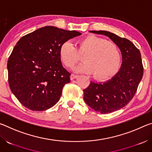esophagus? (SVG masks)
Masks as SVG:
<instances>
[{"mask_svg":"<svg viewBox=\"0 0 152 152\" xmlns=\"http://www.w3.org/2000/svg\"><path fill=\"white\" fill-rule=\"evenodd\" d=\"M77 76H77V75H75V74H71V76H70V80H74V78H76Z\"/></svg>","mask_w":152,"mask_h":152,"instance_id":"esophagus-1","label":"esophagus"}]
</instances>
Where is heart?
<instances>
[{
	"instance_id": "b5f03b06",
	"label": "heart",
	"mask_w": 152,
	"mask_h": 152,
	"mask_svg": "<svg viewBox=\"0 0 152 152\" xmlns=\"http://www.w3.org/2000/svg\"><path fill=\"white\" fill-rule=\"evenodd\" d=\"M80 55H84V62L76 67L74 71L94 73L99 79L107 78L116 72L121 59L116 44L94 35L79 40L77 48L69 41L61 44L60 57L67 68H72L80 60Z\"/></svg>"
}]
</instances>
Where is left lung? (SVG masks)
<instances>
[{"label":"left lung","instance_id":"left-lung-1","mask_svg":"<svg viewBox=\"0 0 152 152\" xmlns=\"http://www.w3.org/2000/svg\"><path fill=\"white\" fill-rule=\"evenodd\" d=\"M91 33L107 36L121 51L122 64L119 72L104 82H91L84 91V100L95 111L107 114L122 109L134 96L143 74L140 50L125 38L107 31Z\"/></svg>","mask_w":152,"mask_h":152}]
</instances>
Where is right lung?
I'll return each mask as SVG.
<instances>
[{"instance_id":"right-lung-1","label":"right lung","mask_w":152,"mask_h":152,"mask_svg":"<svg viewBox=\"0 0 152 152\" xmlns=\"http://www.w3.org/2000/svg\"><path fill=\"white\" fill-rule=\"evenodd\" d=\"M76 31L45 26L22 37L9 56V84L20 103L31 110H45L57 103L70 82L60 49L64 42L80 35Z\"/></svg>"}]
</instances>
